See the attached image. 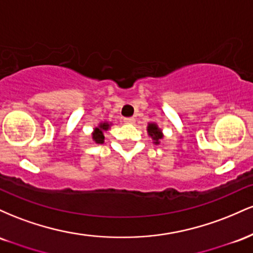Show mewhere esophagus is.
Returning <instances> with one entry per match:
<instances>
[{
	"mask_svg": "<svg viewBox=\"0 0 253 253\" xmlns=\"http://www.w3.org/2000/svg\"><path fill=\"white\" fill-rule=\"evenodd\" d=\"M124 123L125 124H128V125H132V124H134L135 123V118H125L124 119Z\"/></svg>",
	"mask_w": 253,
	"mask_h": 253,
	"instance_id": "esophagus-1",
	"label": "esophagus"
}]
</instances>
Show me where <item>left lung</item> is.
Segmentation results:
<instances>
[{
  "label": "left lung",
  "mask_w": 253,
  "mask_h": 253,
  "mask_svg": "<svg viewBox=\"0 0 253 253\" xmlns=\"http://www.w3.org/2000/svg\"><path fill=\"white\" fill-rule=\"evenodd\" d=\"M146 130H147V134H149L150 138L152 139L153 144L155 145H159L161 144V141L164 139L163 130L159 128V126L156 123L147 124Z\"/></svg>",
  "instance_id": "left-lung-1"
}]
</instances>
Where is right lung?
<instances>
[{"instance_id":"add662e5","label":"right lung","mask_w":253,"mask_h":253,"mask_svg":"<svg viewBox=\"0 0 253 253\" xmlns=\"http://www.w3.org/2000/svg\"><path fill=\"white\" fill-rule=\"evenodd\" d=\"M112 125L113 124L108 123V121H101V123L98 124L94 129H92V133H91L92 141H94L95 144H103L104 132H107V130L110 129Z\"/></svg>"}]
</instances>
